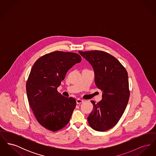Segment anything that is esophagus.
<instances>
[{"mask_svg": "<svg viewBox=\"0 0 156 156\" xmlns=\"http://www.w3.org/2000/svg\"><path fill=\"white\" fill-rule=\"evenodd\" d=\"M76 104H80L83 103V101L81 99H77L76 101Z\"/></svg>", "mask_w": 156, "mask_h": 156, "instance_id": "esophagus-1", "label": "esophagus"}]
</instances>
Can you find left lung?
I'll list each match as a JSON object with an SVG mask.
<instances>
[{"label":"left lung","mask_w":156,"mask_h":156,"mask_svg":"<svg viewBox=\"0 0 156 156\" xmlns=\"http://www.w3.org/2000/svg\"><path fill=\"white\" fill-rule=\"evenodd\" d=\"M93 67L95 82L102 91V99L93 104L88 117L89 126L105 132L115 126L125 111L130 97L128 74L125 68L108 52L91 50L79 51Z\"/></svg>","instance_id":"obj_1"}]
</instances>
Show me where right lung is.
<instances>
[{
  "label": "right lung",
  "instance_id": "obj_1",
  "mask_svg": "<svg viewBox=\"0 0 156 156\" xmlns=\"http://www.w3.org/2000/svg\"><path fill=\"white\" fill-rule=\"evenodd\" d=\"M81 61L77 53L55 51L40 57L31 68L26 82L27 95L37 122L52 132L69 123L76 106L74 98L57 90L67 71Z\"/></svg>",
  "mask_w": 156,
  "mask_h": 156
}]
</instances>
